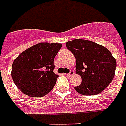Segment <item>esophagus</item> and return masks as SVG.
I'll return each instance as SVG.
<instances>
[{
	"label": "esophagus",
	"mask_w": 126,
	"mask_h": 126,
	"mask_svg": "<svg viewBox=\"0 0 126 126\" xmlns=\"http://www.w3.org/2000/svg\"><path fill=\"white\" fill-rule=\"evenodd\" d=\"M74 75H75V72H74L73 71H70V73L67 74V77H71L72 76H73Z\"/></svg>",
	"instance_id": "esophagus-1"
}]
</instances>
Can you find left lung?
Returning a JSON list of instances; mask_svg holds the SVG:
<instances>
[{
	"mask_svg": "<svg viewBox=\"0 0 126 126\" xmlns=\"http://www.w3.org/2000/svg\"><path fill=\"white\" fill-rule=\"evenodd\" d=\"M67 49L76 58V73L82 83L75 90L84 95H94L102 92L112 82L116 61L110 51L95 42L75 39L66 43Z\"/></svg>",
	"mask_w": 126,
	"mask_h": 126,
	"instance_id": "1",
	"label": "left lung"
}]
</instances>
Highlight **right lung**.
Returning <instances> with one entry per match:
<instances>
[{
	"label": "right lung",
	"instance_id": "right-lung-1",
	"mask_svg": "<svg viewBox=\"0 0 126 126\" xmlns=\"http://www.w3.org/2000/svg\"><path fill=\"white\" fill-rule=\"evenodd\" d=\"M61 46L59 43L41 42L17 56L13 62L12 77L21 92L32 97L51 92L58 77L53 72V61Z\"/></svg>",
	"mask_w": 126,
	"mask_h": 126
}]
</instances>
